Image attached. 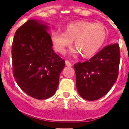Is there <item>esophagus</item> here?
Wrapping results in <instances>:
<instances>
[{
  "mask_svg": "<svg viewBox=\"0 0 129 129\" xmlns=\"http://www.w3.org/2000/svg\"><path fill=\"white\" fill-rule=\"evenodd\" d=\"M65 64H66L67 66H68V67H71V66H72V64L69 62L68 60H66V61H65Z\"/></svg>",
  "mask_w": 129,
  "mask_h": 129,
  "instance_id": "esophagus-1",
  "label": "esophagus"
}]
</instances>
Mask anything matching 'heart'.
Masks as SVG:
<instances>
[{
    "mask_svg": "<svg viewBox=\"0 0 129 129\" xmlns=\"http://www.w3.org/2000/svg\"><path fill=\"white\" fill-rule=\"evenodd\" d=\"M108 31L105 26L100 23L77 21L68 23L64 32L55 31L51 34L53 47L57 52L64 54L66 49L75 40L77 52L83 57H91L101 49L106 42Z\"/></svg>",
    "mask_w": 129,
    "mask_h": 129,
    "instance_id": "1",
    "label": "heart"
}]
</instances>
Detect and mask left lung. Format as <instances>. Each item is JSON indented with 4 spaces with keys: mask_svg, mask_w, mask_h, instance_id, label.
Masks as SVG:
<instances>
[{
    "mask_svg": "<svg viewBox=\"0 0 129 129\" xmlns=\"http://www.w3.org/2000/svg\"><path fill=\"white\" fill-rule=\"evenodd\" d=\"M120 57L116 43L105 47L88 61L74 65L77 90L83 99L95 101L108 92L118 78Z\"/></svg>",
    "mask_w": 129,
    "mask_h": 129,
    "instance_id": "1",
    "label": "left lung"
}]
</instances>
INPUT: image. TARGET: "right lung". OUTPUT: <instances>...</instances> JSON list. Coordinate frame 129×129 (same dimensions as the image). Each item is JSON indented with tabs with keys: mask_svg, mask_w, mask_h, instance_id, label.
<instances>
[{
	"mask_svg": "<svg viewBox=\"0 0 129 129\" xmlns=\"http://www.w3.org/2000/svg\"><path fill=\"white\" fill-rule=\"evenodd\" d=\"M48 26L28 20L18 28L12 44L13 74L18 85L39 100L52 97L57 90L65 62L52 49Z\"/></svg>",
	"mask_w": 129,
	"mask_h": 129,
	"instance_id": "1",
	"label": "right lung"
}]
</instances>
